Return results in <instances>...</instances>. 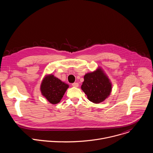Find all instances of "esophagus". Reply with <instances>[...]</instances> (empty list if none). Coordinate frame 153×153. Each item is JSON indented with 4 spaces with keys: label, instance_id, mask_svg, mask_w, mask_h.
<instances>
[{
    "label": "esophagus",
    "instance_id": "1",
    "mask_svg": "<svg viewBox=\"0 0 153 153\" xmlns=\"http://www.w3.org/2000/svg\"><path fill=\"white\" fill-rule=\"evenodd\" d=\"M72 86H74V87H78L79 86V83H77V82L73 83H72Z\"/></svg>",
    "mask_w": 153,
    "mask_h": 153
}]
</instances>
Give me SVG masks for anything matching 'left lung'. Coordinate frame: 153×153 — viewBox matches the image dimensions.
<instances>
[{
    "instance_id": "8db88e82",
    "label": "left lung",
    "mask_w": 153,
    "mask_h": 153,
    "mask_svg": "<svg viewBox=\"0 0 153 153\" xmlns=\"http://www.w3.org/2000/svg\"><path fill=\"white\" fill-rule=\"evenodd\" d=\"M81 88L89 100L99 103L110 96L112 87L110 80L100 68L84 76Z\"/></svg>"
}]
</instances>
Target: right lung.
<instances>
[{"mask_svg": "<svg viewBox=\"0 0 153 153\" xmlns=\"http://www.w3.org/2000/svg\"><path fill=\"white\" fill-rule=\"evenodd\" d=\"M68 86V85L50 74L43 79L40 86V91L48 101L52 104H56L61 100Z\"/></svg>", "mask_w": 153, "mask_h": 153, "instance_id": "obj_1", "label": "right lung"}]
</instances>
